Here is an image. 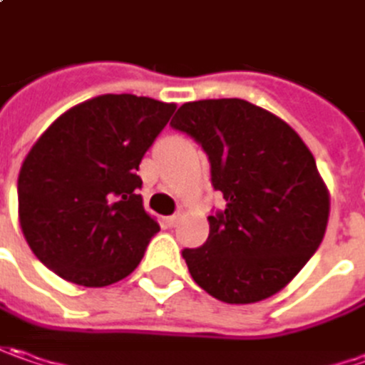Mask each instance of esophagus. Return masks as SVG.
<instances>
[{
    "mask_svg": "<svg viewBox=\"0 0 365 365\" xmlns=\"http://www.w3.org/2000/svg\"><path fill=\"white\" fill-rule=\"evenodd\" d=\"M178 220H180V216H175V214H173V216H168V218H163V224H165L168 228H173V226L178 224Z\"/></svg>",
    "mask_w": 365,
    "mask_h": 365,
    "instance_id": "esophagus-1",
    "label": "esophagus"
}]
</instances>
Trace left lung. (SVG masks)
I'll use <instances>...</instances> for the list:
<instances>
[{
  "label": "left lung",
  "instance_id": "1",
  "mask_svg": "<svg viewBox=\"0 0 365 365\" xmlns=\"http://www.w3.org/2000/svg\"><path fill=\"white\" fill-rule=\"evenodd\" d=\"M175 131L202 145L212 185L226 200L200 248H183L207 295L245 305L279 293L319 248L329 194L315 159L283 119L242 98L185 103Z\"/></svg>",
  "mask_w": 365,
  "mask_h": 365
}]
</instances>
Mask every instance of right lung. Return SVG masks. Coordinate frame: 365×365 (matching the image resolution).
<instances>
[{
  "instance_id": "1",
  "label": "right lung",
  "mask_w": 365,
  "mask_h": 365,
  "mask_svg": "<svg viewBox=\"0 0 365 365\" xmlns=\"http://www.w3.org/2000/svg\"><path fill=\"white\" fill-rule=\"evenodd\" d=\"M173 103L103 95L58 117L24 159L19 226L38 260L82 287H107L141 262L159 224L139 195V163Z\"/></svg>"
}]
</instances>
